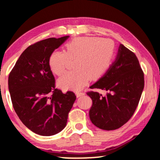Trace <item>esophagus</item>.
Wrapping results in <instances>:
<instances>
[{
	"label": "esophagus",
	"instance_id": "34e87169",
	"mask_svg": "<svg viewBox=\"0 0 160 160\" xmlns=\"http://www.w3.org/2000/svg\"><path fill=\"white\" fill-rule=\"evenodd\" d=\"M76 96H77V97H81V96H83V95H85V93L84 92H80V91H78V92H76Z\"/></svg>",
	"mask_w": 160,
	"mask_h": 160
}]
</instances>
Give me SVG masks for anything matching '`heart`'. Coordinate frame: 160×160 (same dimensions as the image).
<instances>
[{"label":"heart","instance_id":"b5f03b06","mask_svg":"<svg viewBox=\"0 0 160 160\" xmlns=\"http://www.w3.org/2000/svg\"><path fill=\"white\" fill-rule=\"evenodd\" d=\"M111 39L97 37H78L65 45V51H54L48 64L54 74L60 75L70 60H75L72 71L66 72L58 80L61 88L80 90L88 81L101 78L110 66L114 54Z\"/></svg>","mask_w":160,"mask_h":160}]
</instances>
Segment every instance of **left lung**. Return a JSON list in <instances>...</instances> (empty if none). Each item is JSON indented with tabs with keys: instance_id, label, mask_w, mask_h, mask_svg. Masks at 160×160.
<instances>
[{
	"instance_id": "1",
	"label": "left lung",
	"mask_w": 160,
	"mask_h": 160,
	"mask_svg": "<svg viewBox=\"0 0 160 160\" xmlns=\"http://www.w3.org/2000/svg\"><path fill=\"white\" fill-rule=\"evenodd\" d=\"M90 88L107 91L104 97L97 92L87 93L92 100V123L107 131L124 125L133 115L144 88V73L135 54L119 45L115 61Z\"/></svg>"
}]
</instances>
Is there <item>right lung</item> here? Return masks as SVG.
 <instances>
[{
    "label": "right lung",
    "instance_id": "1",
    "mask_svg": "<svg viewBox=\"0 0 160 160\" xmlns=\"http://www.w3.org/2000/svg\"><path fill=\"white\" fill-rule=\"evenodd\" d=\"M48 38L29 46L21 54L8 77L12 106L22 122L32 132L51 136L61 132L76 99L55 88L48 60L54 50L68 39Z\"/></svg>",
    "mask_w": 160,
    "mask_h": 160
}]
</instances>
